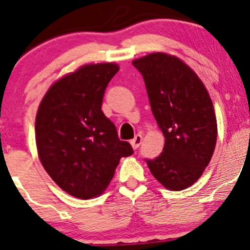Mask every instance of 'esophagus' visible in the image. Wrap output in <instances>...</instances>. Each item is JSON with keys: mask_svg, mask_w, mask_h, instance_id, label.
<instances>
[{"mask_svg": "<svg viewBox=\"0 0 250 250\" xmlns=\"http://www.w3.org/2000/svg\"><path fill=\"white\" fill-rule=\"evenodd\" d=\"M141 142H142V135L138 134V135H135V138L130 141L131 147H133L134 149H138V148L140 147V145H141Z\"/></svg>", "mask_w": 250, "mask_h": 250, "instance_id": "34e87169", "label": "esophagus"}]
</instances>
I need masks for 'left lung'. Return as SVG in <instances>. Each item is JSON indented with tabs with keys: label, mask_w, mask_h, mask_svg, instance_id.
<instances>
[{
	"label": "left lung",
	"mask_w": 250,
	"mask_h": 250,
	"mask_svg": "<svg viewBox=\"0 0 250 250\" xmlns=\"http://www.w3.org/2000/svg\"><path fill=\"white\" fill-rule=\"evenodd\" d=\"M133 65L166 139L163 153L145 160L166 188L184 190L199 179L215 150L217 121L210 96L198 76L175 57L152 53Z\"/></svg>",
	"instance_id": "left-lung-1"
}]
</instances>
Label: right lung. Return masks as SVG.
Listing matches in <instances>:
<instances>
[{"mask_svg": "<svg viewBox=\"0 0 250 250\" xmlns=\"http://www.w3.org/2000/svg\"><path fill=\"white\" fill-rule=\"evenodd\" d=\"M117 71L112 62L82 66L52 85L38 110L41 164L60 188L77 198L102 193L120 159L134 153L102 111L104 92Z\"/></svg>", "mask_w": 250, "mask_h": 250, "instance_id": "add662e5", "label": "right lung"}]
</instances>
